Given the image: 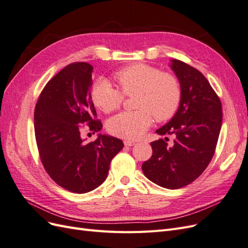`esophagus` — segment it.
I'll return each instance as SVG.
<instances>
[{
  "instance_id": "esophagus-1",
  "label": "esophagus",
  "mask_w": 248,
  "mask_h": 248,
  "mask_svg": "<svg viewBox=\"0 0 248 248\" xmlns=\"http://www.w3.org/2000/svg\"><path fill=\"white\" fill-rule=\"evenodd\" d=\"M124 145L126 146V147H131V146H134L136 145V141H132V140H124Z\"/></svg>"
}]
</instances>
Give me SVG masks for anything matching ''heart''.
Instances as JSON below:
<instances>
[{
	"mask_svg": "<svg viewBox=\"0 0 248 248\" xmlns=\"http://www.w3.org/2000/svg\"><path fill=\"white\" fill-rule=\"evenodd\" d=\"M118 88L107 78L97 79L91 90L95 106L106 114L117 110L124 96H136L133 111H123L109 119L108 130L125 140H138L153 122L167 121L176 114L181 90L175 77L147 64H133L115 72Z\"/></svg>",
	"mask_w": 248,
	"mask_h": 248,
	"instance_id": "heart-1",
	"label": "heart"
}]
</instances>
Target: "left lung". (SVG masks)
Returning <instances> with one entry per match:
<instances>
[{
    "label": "left lung",
    "mask_w": 248,
    "mask_h": 248,
    "mask_svg": "<svg viewBox=\"0 0 248 248\" xmlns=\"http://www.w3.org/2000/svg\"><path fill=\"white\" fill-rule=\"evenodd\" d=\"M181 88V100L170 121L156 132L174 134V144L166 138L151 142V158L141 164L144 175L155 184L178 189L199 178L211 161L222 122V108L208 79L196 68L171 60Z\"/></svg>",
    "instance_id": "left-lung-1"
}]
</instances>
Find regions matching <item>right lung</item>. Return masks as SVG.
<instances>
[{"mask_svg": "<svg viewBox=\"0 0 248 248\" xmlns=\"http://www.w3.org/2000/svg\"><path fill=\"white\" fill-rule=\"evenodd\" d=\"M92 72L86 62L66 66L44 87L34 112L44 169L59 186L76 193L91 191L106 181L111 159L124 147L121 140L106 134L90 142L81 139L82 124L93 132L102 128L91 97Z\"/></svg>", "mask_w": 248, "mask_h": 248, "instance_id": "obj_1", "label": "right lung"}]
</instances>
